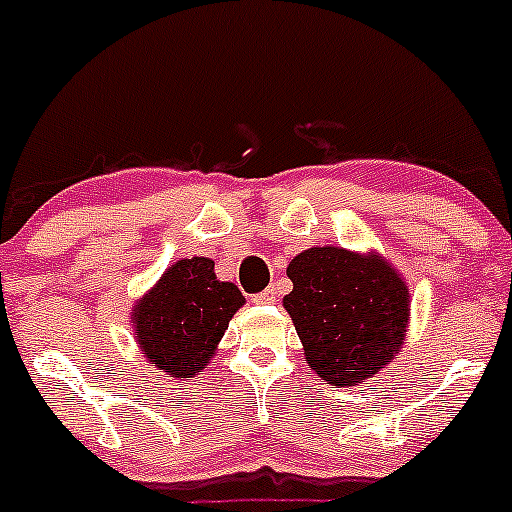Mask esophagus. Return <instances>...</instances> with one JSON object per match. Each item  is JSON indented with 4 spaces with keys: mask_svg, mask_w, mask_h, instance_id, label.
I'll return each mask as SVG.
<instances>
[{
    "mask_svg": "<svg viewBox=\"0 0 512 512\" xmlns=\"http://www.w3.org/2000/svg\"><path fill=\"white\" fill-rule=\"evenodd\" d=\"M275 297H277V289L270 287V289H265V292L255 294V297H252V302H257V304H270V302H275Z\"/></svg>",
    "mask_w": 512,
    "mask_h": 512,
    "instance_id": "34e87169",
    "label": "esophagus"
}]
</instances>
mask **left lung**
<instances>
[{"mask_svg":"<svg viewBox=\"0 0 512 512\" xmlns=\"http://www.w3.org/2000/svg\"><path fill=\"white\" fill-rule=\"evenodd\" d=\"M287 277L292 292L282 304L319 379L359 386L404 349L411 294L379 252L309 247L289 262Z\"/></svg>","mask_w":512,"mask_h":512,"instance_id":"obj_1","label":"left lung"}]
</instances>
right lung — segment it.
Instances as JSON below:
<instances>
[{
	"mask_svg": "<svg viewBox=\"0 0 512 512\" xmlns=\"http://www.w3.org/2000/svg\"><path fill=\"white\" fill-rule=\"evenodd\" d=\"M245 297L220 282L210 257H183L131 309L133 334L146 361L173 379H193L210 364Z\"/></svg>",
	"mask_w": 512,
	"mask_h": 512,
	"instance_id": "right-lung-1",
	"label": "right lung"
}]
</instances>
